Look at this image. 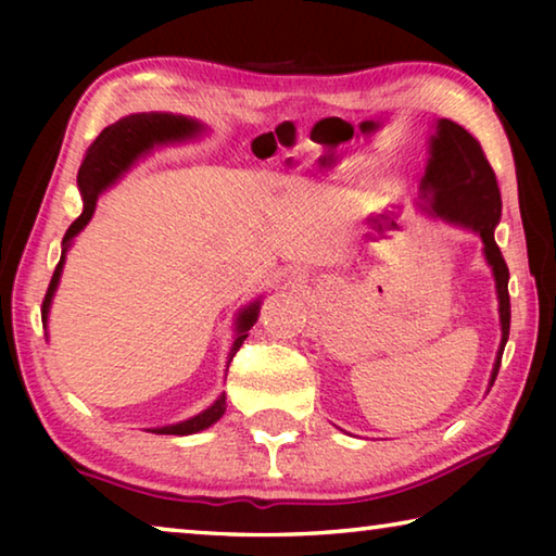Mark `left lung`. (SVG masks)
Listing matches in <instances>:
<instances>
[{"label":"left lung","instance_id":"obj_1","mask_svg":"<svg viewBox=\"0 0 556 556\" xmlns=\"http://www.w3.org/2000/svg\"><path fill=\"white\" fill-rule=\"evenodd\" d=\"M421 191L441 218L476 230L485 244V260L495 275L503 326V341L491 380L495 382L507 336H510V294H507L510 271H507L501 248L493 238L495 225L501 220L503 201L495 172L488 164L481 144L456 122L439 119L437 137H431V159L427 174L421 178Z\"/></svg>","mask_w":556,"mask_h":556}]
</instances>
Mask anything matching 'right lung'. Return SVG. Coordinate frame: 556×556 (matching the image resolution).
Segmentation results:
<instances>
[{
    "label": "right lung",
    "instance_id": "right-lung-1",
    "mask_svg": "<svg viewBox=\"0 0 556 556\" xmlns=\"http://www.w3.org/2000/svg\"><path fill=\"white\" fill-rule=\"evenodd\" d=\"M195 129H199V122L186 119V117H174V115H159V112H149V115L147 112H142V115H129L125 119L115 122V125L102 129L96 142L88 147V152H86V156H83V164L78 168V186L83 193V203L86 205H83V213L71 223V228L63 235V252H65V248H68L73 235H78L92 218V213H96L98 193L102 191V188H108L131 162H135L139 154L147 152V149H152L156 142H166V139H174V137L193 135ZM61 269H63V255H61L59 265H55L49 289H46V296L41 304L43 321H46V314H49L51 296L55 291V285H59ZM257 312H260V304H252L240 314L238 338H235V343H232L230 361H232V355L240 351V345L244 343V338H248V331L252 328V324L257 321ZM223 412H225V394H220V397L215 400L213 407L201 412L199 417L181 421V425H174V427L154 429V431L156 434H176V437L195 434V431H201L205 427H211L213 421H218L223 417Z\"/></svg>",
    "mask_w": 556,
    "mask_h": 556
}]
</instances>
